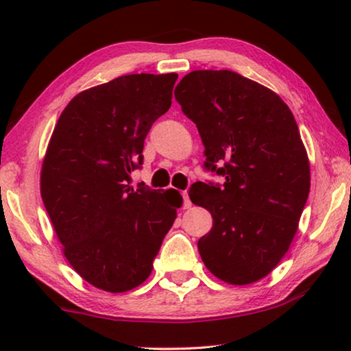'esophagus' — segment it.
<instances>
[{"mask_svg":"<svg viewBox=\"0 0 351 351\" xmlns=\"http://www.w3.org/2000/svg\"><path fill=\"white\" fill-rule=\"evenodd\" d=\"M184 208H185V209L191 208V201H190V196H189V193H186V191H184Z\"/></svg>","mask_w":351,"mask_h":351,"instance_id":"esophagus-1","label":"esophagus"}]
</instances>
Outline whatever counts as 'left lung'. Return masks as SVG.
<instances>
[{"label":"left lung","mask_w":351,"mask_h":351,"mask_svg":"<svg viewBox=\"0 0 351 351\" xmlns=\"http://www.w3.org/2000/svg\"><path fill=\"white\" fill-rule=\"evenodd\" d=\"M196 124L204 167L223 185L196 182L191 203L214 225L199 238L208 270L228 285L265 278L289 249L310 193V162L289 107L230 70H195L174 90Z\"/></svg>","instance_id":"1"}]
</instances>
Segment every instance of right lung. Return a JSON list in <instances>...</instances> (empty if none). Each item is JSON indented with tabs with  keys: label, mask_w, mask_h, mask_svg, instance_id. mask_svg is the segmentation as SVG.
Wrapping results in <instances>:
<instances>
[{
	"label": "right lung",
	"mask_w": 351,
	"mask_h": 351,
	"mask_svg": "<svg viewBox=\"0 0 351 351\" xmlns=\"http://www.w3.org/2000/svg\"><path fill=\"white\" fill-rule=\"evenodd\" d=\"M177 73L126 75L75 95L41 167V198L78 275L107 292L150 276L182 206L176 190H134L152 124L171 107Z\"/></svg>",
	"instance_id": "1"
}]
</instances>
